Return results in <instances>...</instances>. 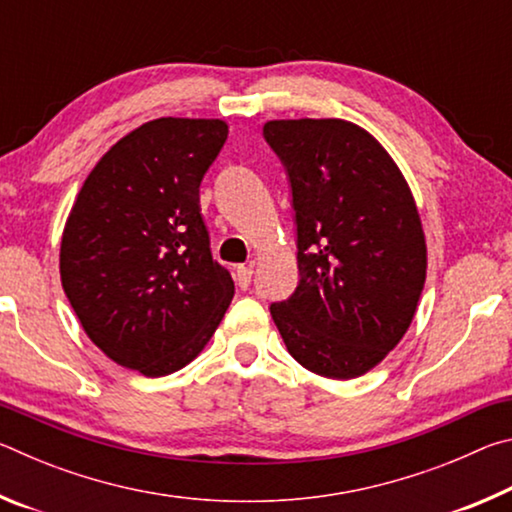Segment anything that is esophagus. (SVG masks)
Listing matches in <instances>:
<instances>
[{
	"label": "esophagus",
	"mask_w": 512,
	"mask_h": 512,
	"mask_svg": "<svg viewBox=\"0 0 512 512\" xmlns=\"http://www.w3.org/2000/svg\"><path fill=\"white\" fill-rule=\"evenodd\" d=\"M235 277L241 289H248L250 282H253V266H237Z\"/></svg>",
	"instance_id": "1"
}]
</instances>
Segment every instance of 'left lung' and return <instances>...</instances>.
Here are the masks:
<instances>
[{"mask_svg":"<svg viewBox=\"0 0 512 512\" xmlns=\"http://www.w3.org/2000/svg\"><path fill=\"white\" fill-rule=\"evenodd\" d=\"M289 173L300 282L271 316L293 359L327 379L366 375L409 329L427 280L418 205L388 151L345 119H273Z\"/></svg>","mask_w":512,"mask_h":512,"instance_id":"obj_1","label":"left lung"}]
</instances>
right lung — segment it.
I'll return each mask as SVG.
<instances>
[{
    "label": "right lung",
    "mask_w": 512,
    "mask_h": 512,
    "mask_svg": "<svg viewBox=\"0 0 512 512\" xmlns=\"http://www.w3.org/2000/svg\"><path fill=\"white\" fill-rule=\"evenodd\" d=\"M225 140L221 119L146 121L103 153L67 216L69 305L108 359L146 377L194 361L235 296L198 205Z\"/></svg>",
    "instance_id": "1"
}]
</instances>
